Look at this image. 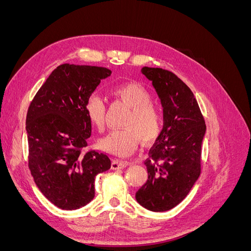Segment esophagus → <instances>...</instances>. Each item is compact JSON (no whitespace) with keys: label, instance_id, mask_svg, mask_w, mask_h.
I'll use <instances>...</instances> for the list:
<instances>
[{"label":"esophagus","instance_id":"34e87169","mask_svg":"<svg viewBox=\"0 0 251 251\" xmlns=\"http://www.w3.org/2000/svg\"><path fill=\"white\" fill-rule=\"evenodd\" d=\"M128 165V162L127 161H124V160H118V159H116V160H114L111 164V168L112 170H120V169H125L126 166Z\"/></svg>","mask_w":251,"mask_h":251}]
</instances>
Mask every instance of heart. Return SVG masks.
Returning a JSON list of instances; mask_svg holds the SVG:
<instances>
[{"label":"heart","mask_w":251,"mask_h":251,"mask_svg":"<svg viewBox=\"0 0 251 251\" xmlns=\"http://www.w3.org/2000/svg\"><path fill=\"white\" fill-rule=\"evenodd\" d=\"M112 95L118 101L131 109L124 120L125 128L111 132L100 140L102 150L111 154L126 157L137 149L139 141L149 144L154 142L161 133L163 115L161 110L153 103V96L149 90L137 82H127L114 87ZM86 113L89 120L98 130L105 126L107 104L97 94L91 95L86 102Z\"/></svg>","instance_id":"b5f03b06"}]
</instances>
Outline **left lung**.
Masks as SVG:
<instances>
[{
    "mask_svg": "<svg viewBox=\"0 0 251 251\" xmlns=\"http://www.w3.org/2000/svg\"><path fill=\"white\" fill-rule=\"evenodd\" d=\"M141 72L160 97L164 124L144 161L149 177L136 200L149 210L166 211L185 198L200 176L206 125L192 90L176 74L149 67Z\"/></svg>",
    "mask_w": 251,
    "mask_h": 251,
    "instance_id": "obj_1",
    "label": "left lung"
}]
</instances>
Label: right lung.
Instances as JSON below:
<instances>
[{
  "label": "right lung",
  "instance_id": "right-lung-1",
  "mask_svg": "<svg viewBox=\"0 0 251 251\" xmlns=\"http://www.w3.org/2000/svg\"><path fill=\"white\" fill-rule=\"evenodd\" d=\"M111 73L104 67L63 64L29 104V170L42 194L62 209H78L92 201L96 176L111 168L107 154L85 151L92 130L87 100Z\"/></svg>",
  "mask_w": 251,
  "mask_h": 251
}]
</instances>
